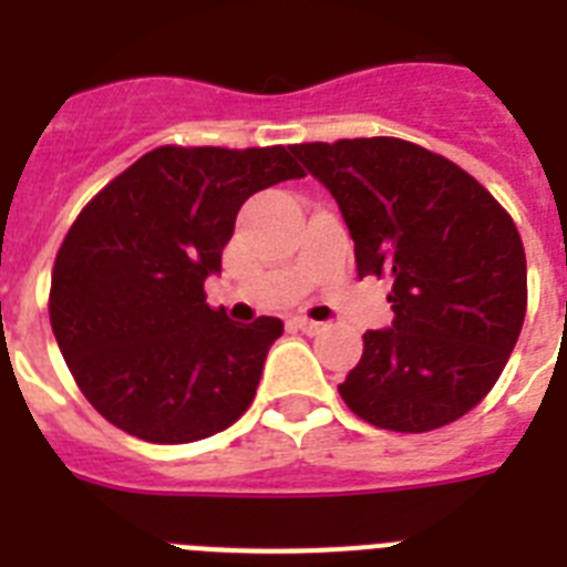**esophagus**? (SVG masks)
<instances>
[{
	"label": "esophagus",
	"instance_id": "obj_1",
	"mask_svg": "<svg viewBox=\"0 0 567 567\" xmlns=\"http://www.w3.org/2000/svg\"><path fill=\"white\" fill-rule=\"evenodd\" d=\"M292 324L298 327V330H303V333H310V336H316V333H321V330H324V324H318V321H312V318H307V316H295Z\"/></svg>",
	"mask_w": 567,
	"mask_h": 567
}]
</instances>
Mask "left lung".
Here are the masks:
<instances>
[{
    "label": "left lung",
    "instance_id": "1",
    "mask_svg": "<svg viewBox=\"0 0 567 567\" xmlns=\"http://www.w3.org/2000/svg\"><path fill=\"white\" fill-rule=\"evenodd\" d=\"M292 153L336 196L359 278L394 284V324L362 336L341 400L388 432L455 423L493 391L525 324L527 260L513 217L455 162L391 135Z\"/></svg>",
    "mask_w": 567,
    "mask_h": 567
}]
</instances>
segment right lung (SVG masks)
Masks as SVG:
<instances>
[{
    "label": "right lung",
    "instance_id": "obj_1",
    "mask_svg": "<svg viewBox=\"0 0 567 567\" xmlns=\"http://www.w3.org/2000/svg\"><path fill=\"white\" fill-rule=\"evenodd\" d=\"M292 147L165 144L97 190L54 257L49 318L92 409L147 443L223 432L255 400L284 324L205 301L251 194L301 179Z\"/></svg>",
    "mask_w": 567,
    "mask_h": 567
}]
</instances>
